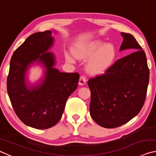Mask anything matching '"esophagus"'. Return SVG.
I'll return each instance as SVG.
<instances>
[{
	"mask_svg": "<svg viewBox=\"0 0 156 156\" xmlns=\"http://www.w3.org/2000/svg\"><path fill=\"white\" fill-rule=\"evenodd\" d=\"M86 82H87V79L85 76H81L80 77V79H79V83H78L79 84H80V85H84V84L86 83Z\"/></svg>",
	"mask_w": 156,
	"mask_h": 156,
	"instance_id": "34e87169",
	"label": "esophagus"
}]
</instances>
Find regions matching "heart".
I'll return each mask as SVG.
<instances>
[{
    "mask_svg": "<svg viewBox=\"0 0 156 156\" xmlns=\"http://www.w3.org/2000/svg\"><path fill=\"white\" fill-rule=\"evenodd\" d=\"M73 54L78 58H87L91 57L88 63V69L94 73L105 72L114 62L116 49L112 43L104 44L99 40H92L79 43L73 49ZM69 62L73 61L69 54L66 55Z\"/></svg>",
    "mask_w": 156,
    "mask_h": 156,
    "instance_id": "1",
    "label": "heart"
}]
</instances>
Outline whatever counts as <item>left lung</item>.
<instances>
[{"label":"left lung","instance_id":"8db88e82","mask_svg":"<svg viewBox=\"0 0 156 156\" xmlns=\"http://www.w3.org/2000/svg\"><path fill=\"white\" fill-rule=\"evenodd\" d=\"M120 51L133 52L122 58L104 74L90 78V115L98 125L115 128L131 120L143 107L149 80L144 51L130 34L121 33Z\"/></svg>","mask_w":156,"mask_h":156}]
</instances>
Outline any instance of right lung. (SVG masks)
I'll use <instances>...</instances> for the list:
<instances>
[{"mask_svg":"<svg viewBox=\"0 0 156 156\" xmlns=\"http://www.w3.org/2000/svg\"><path fill=\"white\" fill-rule=\"evenodd\" d=\"M54 42L51 31L31 34L10 60L7 89L13 109L23 123L38 129L52 127L58 122L79 80L78 73L60 72L54 67L56 57L49 51ZM36 63L44 67V75L31 85L27 73Z\"/></svg>","mask_w":156,"mask_h":156,"instance_id":"add662e5","label":"right lung"}]
</instances>
